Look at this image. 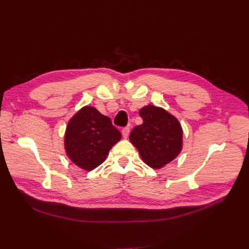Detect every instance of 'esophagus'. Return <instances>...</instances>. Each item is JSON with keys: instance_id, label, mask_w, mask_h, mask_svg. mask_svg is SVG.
Masks as SVG:
<instances>
[{"instance_id": "1", "label": "esophagus", "mask_w": 249, "mask_h": 249, "mask_svg": "<svg viewBox=\"0 0 249 249\" xmlns=\"http://www.w3.org/2000/svg\"><path fill=\"white\" fill-rule=\"evenodd\" d=\"M122 134H123V137H124V139H126V138L128 137V135H129V127H128V126L124 127L123 131H122Z\"/></svg>"}]
</instances>
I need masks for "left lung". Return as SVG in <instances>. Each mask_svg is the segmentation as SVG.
Instances as JSON below:
<instances>
[{
	"mask_svg": "<svg viewBox=\"0 0 249 249\" xmlns=\"http://www.w3.org/2000/svg\"><path fill=\"white\" fill-rule=\"evenodd\" d=\"M139 113L143 124L133 128L129 141L148 166L160 169L180 153L182 127L175 116L151 104L141 108Z\"/></svg>",
	"mask_w": 249,
	"mask_h": 249,
	"instance_id": "left-lung-1",
	"label": "left lung"
}]
</instances>
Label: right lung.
<instances>
[{
    "label": "right lung",
    "instance_id": "obj_1",
    "mask_svg": "<svg viewBox=\"0 0 249 249\" xmlns=\"http://www.w3.org/2000/svg\"><path fill=\"white\" fill-rule=\"evenodd\" d=\"M122 139L109 117L92 106H84L68 123L65 134L67 156L86 171L98 167L109 150Z\"/></svg>",
    "mask_w": 249,
    "mask_h": 249
}]
</instances>
